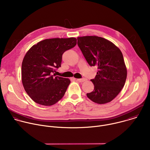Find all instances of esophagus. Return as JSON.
Returning <instances> with one entry per match:
<instances>
[{
  "label": "esophagus",
  "mask_w": 150,
  "mask_h": 150,
  "mask_svg": "<svg viewBox=\"0 0 150 150\" xmlns=\"http://www.w3.org/2000/svg\"><path fill=\"white\" fill-rule=\"evenodd\" d=\"M76 81L79 82H82L85 81H86V79H85V78H82V79H76Z\"/></svg>",
  "instance_id": "34e87169"
}]
</instances>
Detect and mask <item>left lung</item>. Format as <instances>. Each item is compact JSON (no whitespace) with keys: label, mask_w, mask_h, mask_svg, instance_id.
<instances>
[{"label":"left lung","mask_w":150,"mask_h":150,"mask_svg":"<svg viewBox=\"0 0 150 150\" xmlns=\"http://www.w3.org/2000/svg\"><path fill=\"white\" fill-rule=\"evenodd\" d=\"M78 45L90 66L97 67L93 91L87 97L97 104L112 101L123 87L127 69L120 50L110 41L96 36L78 37Z\"/></svg>","instance_id":"left-lung-1"}]
</instances>
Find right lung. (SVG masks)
<instances>
[{
  "label": "right lung",
  "mask_w": 150,
  "mask_h": 150,
  "mask_svg": "<svg viewBox=\"0 0 150 150\" xmlns=\"http://www.w3.org/2000/svg\"><path fill=\"white\" fill-rule=\"evenodd\" d=\"M76 45L74 37L49 38L37 42L26 53L21 68L22 82L34 101L50 106L65 95L70 79L52 74L61 67L63 53Z\"/></svg>",
  "instance_id": "1"
}]
</instances>
